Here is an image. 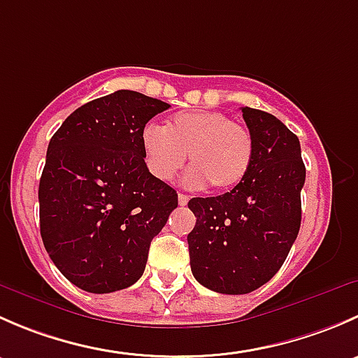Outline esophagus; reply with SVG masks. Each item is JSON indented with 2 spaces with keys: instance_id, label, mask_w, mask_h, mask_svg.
<instances>
[{
  "instance_id": "1",
  "label": "esophagus",
  "mask_w": 358,
  "mask_h": 358,
  "mask_svg": "<svg viewBox=\"0 0 358 358\" xmlns=\"http://www.w3.org/2000/svg\"><path fill=\"white\" fill-rule=\"evenodd\" d=\"M189 199H190V197L187 196V194H178V204L180 206H187V204H189Z\"/></svg>"
}]
</instances>
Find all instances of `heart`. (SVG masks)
<instances>
[{"instance_id": "obj_1", "label": "heart", "mask_w": 358, "mask_h": 358, "mask_svg": "<svg viewBox=\"0 0 358 358\" xmlns=\"http://www.w3.org/2000/svg\"><path fill=\"white\" fill-rule=\"evenodd\" d=\"M140 142L147 168L157 180H171L189 154L192 168L187 173V183L190 187L209 183L215 190L239 185L255 152L249 129L215 110L180 112L164 128L147 124Z\"/></svg>"}]
</instances>
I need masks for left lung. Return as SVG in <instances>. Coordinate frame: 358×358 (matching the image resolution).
<instances>
[{
  "label": "left lung",
  "mask_w": 358,
  "mask_h": 358,
  "mask_svg": "<svg viewBox=\"0 0 358 358\" xmlns=\"http://www.w3.org/2000/svg\"><path fill=\"white\" fill-rule=\"evenodd\" d=\"M255 142L239 185L189 201L196 227L187 236L199 284L222 294H248L268 282L289 255L301 225L305 164L299 140L275 115L243 107Z\"/></svg>",
  "instance_id": "left-lung-1"
}]
</instances>
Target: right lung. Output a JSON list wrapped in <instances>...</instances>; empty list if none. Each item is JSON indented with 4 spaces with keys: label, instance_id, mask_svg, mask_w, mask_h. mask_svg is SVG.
Returning <instances> with one entry per match:
<instances>
[{
    "label": "right lung",
    "instance_id": "right-lung-1",
    "mask_svg": "<svg viewBox=\"0 0 358 358\" xmlns=\"http://www.w3.org/2000/svg\"><path fill=\"white\" fill-rule=\"evenodd\" d=\"M169 103L119 90L76 109L52 136L39 180V230L79 289L114 292L145 270L178 194L143 159L140 135Z\"/></svg>",
    "mask_w": 358,
    "mask_h": 358
}]
</instances>
